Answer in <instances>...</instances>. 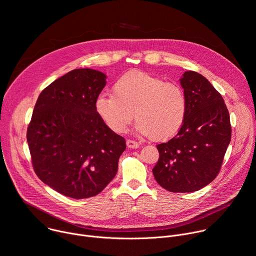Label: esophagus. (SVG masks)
<instances>
[{
  "label": "esophagus",
  "instance_id": "34e87169",
  "mask_svg": "<svg viewBox=\"0 0 256 256\" xmlns=\"http://www.w3.org/2000/svg\"><path fill=\"white\" fill-rule=\"evenodd\" d=\"M126 146H128V148L136 149V148L140 147V144L134 142V140H126Z\"/></svg>",
  "mask_w": 256,
  "mask_h": 256
}]
</instances>
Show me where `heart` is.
<instances>
[{"instance_id": "heart-1", "label": "heart", "mask_w": 256, "mask_h": 256, "mask_svg": "<svg viewBox=\"0 0 256 256\" xmlns=\"http://www.w3.org/2000/svg\"><path fill=\"white\" fill-rule=\"evenodd\" d=\"M188 97L180 85L166 83L144 72H130L114 85V95L102 93L95 110L114 132H124L134 118L136 130L155 140L174 136L188 114Z\"/></svg>"}]
</instances>
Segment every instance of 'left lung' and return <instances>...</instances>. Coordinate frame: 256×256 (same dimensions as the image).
Listing matches in <instances>:
<instances>
[{"mask_svg": "<svg viewBox=\"0 0 256 256\" xmlns=\"http://www.w3.org/2000/svg\"><path fill=\"white\" fill-rule=\"evenodd\" d=\"M180 84L188 97L186 118L174 138L157 144L159 160L153 174L166 190L192 192L220 172L232 130L224 99L208 80L188 70Z\"/></svg>", "mask_w": 256, "mask_h": 256, "instance_id": "obj_1", "label": "left lung"}]
</instances>
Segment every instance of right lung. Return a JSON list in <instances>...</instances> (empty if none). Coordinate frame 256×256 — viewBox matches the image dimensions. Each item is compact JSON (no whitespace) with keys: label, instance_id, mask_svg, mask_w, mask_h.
I'll list each match as a JSON object with an SVG mask.
<instances>
[{"label":"right lung","instance_id":"right-lung-1","mask_svg":"<svg viewBox=\"0 0 256 256\" xmlns=\"http://www.w3.org/2000/svg\"><path fill=\"white\" fill-rule=\"evenodd\" d=\"M106 75L76 68L38 96L27 128L33 169L46 186L72 198L97 196L118 172L126 140L98 116L95 101Z\"/></svg>","mask_w":256,"mask_h":256}]
</instances>
